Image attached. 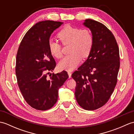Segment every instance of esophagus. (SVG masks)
Wrapping results in <instances>:
<instances>
[{"label": "esophagus", "instance_id": "esophagus-1", "mask_svg": "<svg viewBox=\"0 0 134 134\" xmlns=\"http://www.w3.org/2000/svg\"><path fill=\"white\" fill-rule=\"evenodd\" d=\"M68 74H69V78H71V72L70 71H68Z\"/></svg>", "mask_w": 134, "mask_h": 134}]
</instances>
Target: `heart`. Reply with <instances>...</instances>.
I'll return each mask as SVG.
<instances>
[{"label":"heart","mask_w":134,"mask_h":134,"mask_svg":"<svg viewBox=\"0 0 134 134\" xmlns=\"http://www.w3.org/2000/svg\"><path fill=\"white\" fill-rule=\"evenodd\" d=\"M58 38L63 45L70 44V55L64 57L59 63V69L72 71L81 60V57L89 56L93 45L92 33L86 29L66 25L58 34ZM50 53L57 59L62 57V46L58 42L50 40L48 43Z\"/></svg>","instance_id":"1"}]
</instances>
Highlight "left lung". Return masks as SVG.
I'll use <instances>...</instances> for the list:
<instances>
[{
	"mask_svg": "<svg viewBox=\"0 0 134 134\" xmlns=\"http://www.w3.org/2000/svg\"><path fill=\"white\" fill-rule=\"evenodd\" d=\"M83 25L92 32L93 48L87 59L71 76L76 83V101L84 109L93 110L106 104L115 89L120 55L115 36L104 24L87 19Z\"/></svg>",
	"mask_w": 134,
	"mask_h": 134,
	"instance_id": "obj_1",
	"label": "left lung"
}]
</instances>
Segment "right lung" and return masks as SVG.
Returning <instances> with one entry per match:
<instances>
[{"instance_id": "right-lung-1", "label": "right lung", "mask_w": 134, "mask_h": 134, "mask_svg": "<svg viewBox=\"0 0 134 134\" xmlns=\"http://www.w3.org/2000/svg\"><path fill=\"white\" fill-rule=\"evenodd\" d=\"M62 24L53 21L36 24L25 34L17 52V83L25 100L36 109L52 108L58 100L59 89L69 78L65 71L53 73L49 78L46 73L56 65L48 47L50 36Z\"/></svg>"}]
</instances>
